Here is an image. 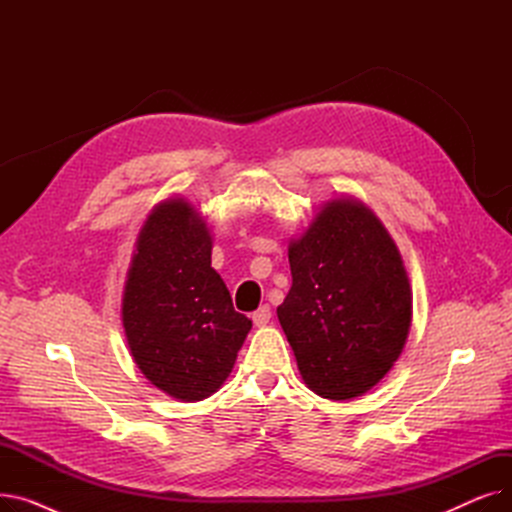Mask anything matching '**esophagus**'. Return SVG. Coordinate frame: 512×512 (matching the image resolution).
Listing matches in <instances>:
<instances>
[{
    "instance_id": "34e87169",
    "label": "esophagus",
    "mask_w": 512,
    "mask_h": 512,
    "mask_svg": "<svg viewBox=\"0 0 512 512\" xmlns=\"http://www.w3.org/2000/svg\"><path fill=\"white\" fill-rule=\"evenodd\" d=\"M270 319H272V309L267 307V305L259 307V309L253 313V324H255V326H259V328L270 324Z\"/></svg>"
}]
</instances>
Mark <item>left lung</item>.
<instances>
[{
    "mask_svg": "<svg viewBox=\"0 0 512 512\" xmlns=\"http://www.w3.org/2000/svg\"><path fill=\"white\" fill-rule=\"evenodd\" d=\"M280 326L305 384L330 400L365 394L409 338L413 290L394 238L365 203L336 197L290 238Z\"/></svg>",
    "mask_w": 512,
    "mask_h": 512,
    "instance_id": "left-lung-1",
    "label": "left lung"
}]
</instances>
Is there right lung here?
Instances as JSON below:
<instances>
[{"mask_svg": "<svg viewBox=\"0 0 512 512\" xmlns=\"http://www.w3.org/2000/svg\"><path fill=\"white\" fill-rule=\"evenodd\" d=\"M211 249L213 236L195 205L170 197L143 222L124 282L130 355L155 388L182 402L222 388L253 326L234 311L211 267Z\"/></svg>", "mask_w": 512, "mask_h": 512, "instance_id": "obj_1", "label": "right lung"}]
</instances>
